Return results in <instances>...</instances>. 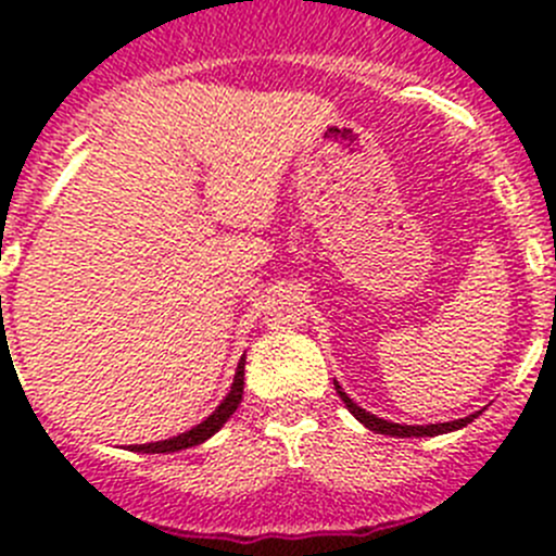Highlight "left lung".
<instances>
[{
  "label": "left lung",
  "mask_w": 556,
  "mask_h": 556,
  "mask_svg": "<svg viewBox=\"0 0 556 556\" xmlns=\"http://www.w3.org/2000/svg\"><path fill=\"white\" fill-rule=\"evenodd\" d=\"M336 384V392H339V397L344 401V406L350 408L352 417L361 419L363 425H366L368 430H374V433H382V435H395V439H422V435H441V433H452V430H459L465 428L468 422H473L476 417H479L481 412L476 414H468V417L463 419H454V422H435V425H401V422H390V419H382L377 417V414L366 412L363 406H357L355 401H352L350 395H346L344 390H341L339 382Z\"/></svg>",
  "instance_id": "left-lung-1"
}]
</instances>
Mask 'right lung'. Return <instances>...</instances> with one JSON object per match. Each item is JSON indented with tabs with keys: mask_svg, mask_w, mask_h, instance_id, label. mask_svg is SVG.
Wrapping results in <instances>:
<instances>
[{
	"mask_svg": "<svg viewBox=\"0 0 556 556\" xmlns=\"http://www.w3.org/2000/svg\"><path fill=\"white\" fill-rule=\"evenodd\" d=\"M242 395H244V357L239 361L237 374H233V384H231V390H228V395L223 397L220 406H217L215 412L204 419V422H199L195 428L185 430V433L174 435V439L153 441V444H134V446H128V450L142 452V454H169V452H182V450H190V446L204 444L206 439H212V435H215L217 430L228 422V419H231V414L237 412L239 403H242Z\"/></svg>",
	"mask_w": 556,
	"mask_h": 556,
	"instance_id": "right-lung-1",
	"label": "right lung"
}]
</instances>
